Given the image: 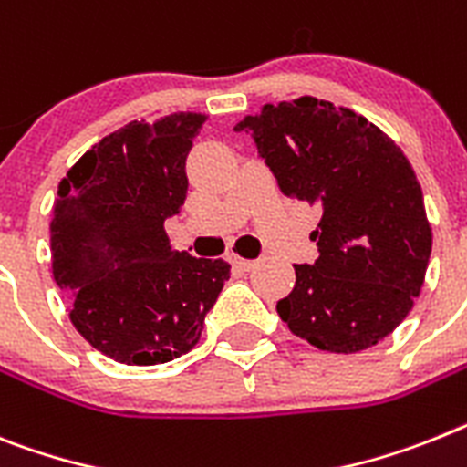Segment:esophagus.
I'll use <instances>...</instances> for the list:
<instances>
[{"mask_svg": "<svg viewBox=\"0 0 467 467\" xmlns=\"http://www.w3.org/2000/svg\"><path fill=\"white\" fill-rule=\"evenodd\" d=\"M229 262L236 266V269H241V272H250V269L257 265V262H253V260H243V257H238V254H231Z\"/></svg>", "mask_w": 467, "mask_h": 467, "instance_id": "esophagus-1", "label": "esophagus"}]
</instances>
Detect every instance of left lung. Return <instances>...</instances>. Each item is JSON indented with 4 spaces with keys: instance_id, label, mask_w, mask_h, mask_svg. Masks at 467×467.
Instances as JSON below:
<instances>
[{
    "instance_id": "8db88e82",
    "label": "left lung",
    "mask_w": 467,
    "mask_h": 467,
    "mask_svg": "<svg viewBox=\"0 0 467 467\" xmlns=\"http://www.w3.org/2000/svg\"><path fill=\"white\" fill-rule=\"evenodd\" d=\"M285 195L321 205L314 265H295L278 317L326 352L354 354L388 337L420 295L432 250L423 191L411 162L364 115L300 97L245 115Z\"/></svg>"
}]
</instances>
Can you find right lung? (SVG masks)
Returning <instances> with one entry per match:
<instances>
[{
  "instance_id": "add662e5",
  "label": "right lung",
  "mask_w": 467,
  "mask_h": 467,
  "mask_svg": "<svg viewBox=\"0 0 467 467\" xmlns=\"http://www.w3.org/2000/svg\"><path fill=\"white\" fill-rule=\"evenodd\" d=\"M205 119H134L94 143L58 184L54 281L79 336L119 364H167L193 349L229 281L224 260L179 253L165 234L186 201V155Z\"/></svg>"
}]
</instances>
